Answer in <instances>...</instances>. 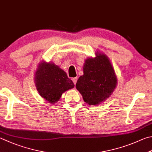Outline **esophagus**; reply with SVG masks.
<instances>
[{"instance_id": "1", "label": "esophagus", "mask_w": 152, "mask_h": 152, "mask_svg": "<svg viewBox=\"0 0 152 152\" xmlns=\"http://www.w3.org/2000/svg\"><path fill=\"white\" fill-rule=\"evenodd\" d=\"M72 81H73V82L74 83V84L76 85V83H77V77H75V78H73V79H72Z\"/></svg>"}]
</instances>
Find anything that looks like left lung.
<instances>
[{"label":"left lung","instance_id":"obj_1","mask_svg":"<svg viewBox=\"0 0 152 152\" xmlns=\"http://www.w3.org/2000/svg\"><path fill=\"white\" fill-rule=\"evenodd\" d=\"M94 58H88L83 65V75L77 80L76 88L83 101L89 105H97L107 100L118 83L110 60L101 51Z\"/></svg>","mask_w":152,"mask_h":152}]
</instances>
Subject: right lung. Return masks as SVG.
Listing matches in <instances>:
<instances>
[{"label":"right lung","instance_id":"right-lung-1","mask_svg":"<svg viewBox=\"0 0 152 152\" xmlns=\"http://www.w3.org/2000/svg\"><path fill=\"white\" fill-rule=\"evenodd\" d=\"M34 82L43 99L55 104L65 91L75 87L67 73L53 62L42 61L35 72Z\"/></svg>","mask_w":152,"mask_h":152}]
</instances>
